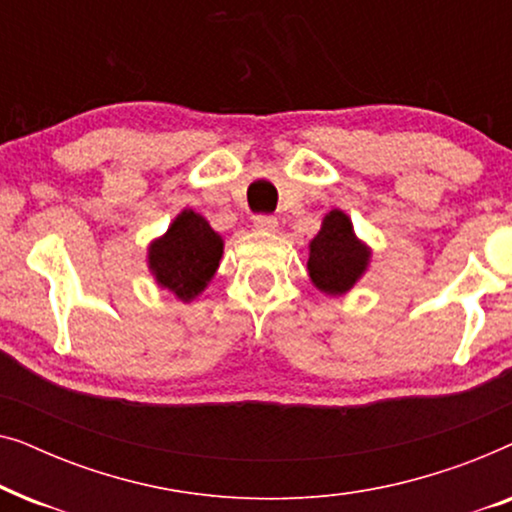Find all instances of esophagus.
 I'll use <instances>...</instances> for the list:
<instances>
[{
  "mask_svg": "<svg viewBox=\"0 0 512 512\" xmlns=\"http://www.w3.org/2000/svg\"><path fill=\"white\" fill-rule=\"evenodd\" d=\"M254 226L258 230H275L277 228V219L272 214H256L254 216Z\"/></svg>",
  "mask_w": 512,
  "mask_h": 512,
  "instance_id": "34e87169",
  "label": "esophagus"
}]
</instances>
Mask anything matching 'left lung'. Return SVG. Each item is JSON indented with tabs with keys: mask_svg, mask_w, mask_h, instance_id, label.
<instances>
[{
	"mask_svg": "<svg viewBox=\"0 0 512 512\" xmlns=\"http://www.w3.org/2000/svg\"><path fill=\"white\" fill-rule=\"evenodd\" d=\"M368 265V249L354 237L352 223L338 209L324 219L319 235L310 242L312 282L326 293H345Z\"/></svg>",
	"mask_w": 512,
	"mask_h": 512,
	"instance_id": "8db88e82",
	"label": "left lung"
}]
</instances>
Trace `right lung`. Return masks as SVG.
I'll use <instances>...</instances> for the list:
<instances>
[{
  "instance_id": "add662e5",
  "label": "right lung",
  "mask_w": 512,
  "mask_h": 512,
  "mask_svg": "<svg viewBox=\"0 0 512 512\" xmlns=\"http://www.w3.org/2000/svg\"><path fill=\"white\" fill-rule=\"evenodd\" d=\"M221 254V237L200 214L186 209L177 216L167 235L153 242L149 265L165 289L177 293L181 300H191L212 279Z\"/></svg>"
}]
</instances>
